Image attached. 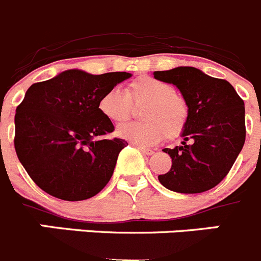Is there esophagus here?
I'll return each instance as SVG.
<instances>
[{
	"mask_svg": "<svg viewBox=\"0 0 261 261\" xmlns=\"http://www.w3.org/2000/svg\"><path fill=\"white\" fill-rule=\"evenodd\" d=\"M136 147H137V149L145 155H152V154H154V151H152V150H150V149H143V147H140V146H136Z\"/></svg>",
	"mask_w": 261,
	"mask_h": 261,
	"instance_id": "obj_1",
	"label": "esophagus"
}]
</instances>
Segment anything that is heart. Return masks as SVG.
I'll list each match as a JSON object with an SVG mask.
<instances>
[{
    "mask_svg": "<svg viewBox=\"0 0 261 261\" xmlns=\"http://www.w3.org/2000/svg\"><path fill=\"white\" fill-rule=\"evenodd\" d=\"M133 105L142 106L141 118L145 123H129L119 126L118 135L140 147H149L164 137H180L189 119V106L171 84L151 76H141L128 85V90L115 87L103 93L98 109L115 124L128 120Z\"/></svg>",
    "mask_w": 261,
    "mask_h": 261,
    "instance_id": "b5f03b06",
    "label": "heart"
}]
</instances>
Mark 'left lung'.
<instances>
[{"instance_id":"8db88e82","label":"left lung","mask_w":261,"mask_h":261,"mask_svg":"<svg viewBox=\"0 0 261 261\" xmlns=\"http://www.w3.org/2000/svg\"><path fill=\"white\" fill-rule=\"evenodd\" d=\"M154 77L173 84L189 106L181 146L164 149L172 167L160 184L176 193L195 194L223 181L246 140L245 103L226 80L194 67L155 71Z\"/></svg>"}]
</instances>
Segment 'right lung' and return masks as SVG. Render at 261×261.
Listing matches in <instances>:
<instances>
[{
    "label": "right lung",
    "instance_id": "1",
    "mask_svg": "<svg viewBox=\"0 0 261 261\" xmlns=\"http://www.w3.org/2000/svg\"><path fill=\"white\" fill-rule=\"evenodd\" d=\"M130 76L67 70L28 88L16 107L14 146L38 188L59 199L77 202L94 197L107 185L119 152L128 143L121 138H99L115 128L98 102Z\"/></svg>",
    "mask_w": 261,
    "mask_h": 261
}]
</instances>
